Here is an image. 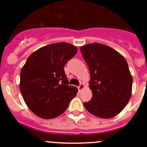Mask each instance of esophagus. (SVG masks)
Returning <instances> with one entry per match:
<instances>
[{
	"instance_id": "obj_1",
	"label": "esophagus",
	"mask_w": 147,
	"mask_h": 147,
	"mask_svg": "<svg viewBox=\"0 0 147 147\" xmlns=\"http://www.w3.org/2000/svg\"><path fill=\"white\" fill-rule=\"evenodd\" d=\"M84 88H85V85H84V84H80V85L78 86V90H79V91L80 92H81Z\"/></svg>"
}]
</instances>
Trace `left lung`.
I'll return each instance as SVG.
<instances>
[{"mask_svg":"<svg viewBox=\"0 0 147 147\" xmlns=\"http://www.w3.org/2000/svg\"><path fill=\"white\" fill-rule=\"evenodd\" d=\"M89 67V88L93 96L84 106L88 112L102 119L121 113L132 95V76L127 60L121 54L104 44H88L80 48Z\"/></svg>","mask_w":147,"mask_h":147,"instance_id":"left-lung-1","label":"left lung"}]
</instances>
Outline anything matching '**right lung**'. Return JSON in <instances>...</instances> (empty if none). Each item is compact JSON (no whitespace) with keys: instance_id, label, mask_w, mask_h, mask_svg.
I'll return each mask as SVG.
<instances>
[{"instance_id":"1","label":"right lung","mask_w":147,"mask_h":147,"mask_svg":"<svg viewBox=\"0 0 147 147\" xmlns=\"http://www.w3.org/2000/svg\"><path fill=\"white\" fill-rule=\"evenodd\" d=\"M77 53L67 42L45 45L28 57L20 71V90L28 108L39 117H57L67 108L78 89L68 85L64 67Z\"/></svg>"}]
</instances>
